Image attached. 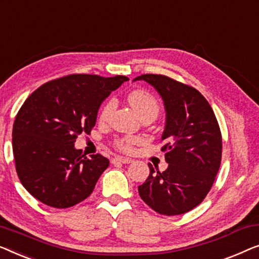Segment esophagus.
<instances>
[{
    "label": "esophagus",
    "mask_w": 259,
    "mask_h": 259,
    "mask_svg": "<svg viewBox=\"0 0 259 259\" xmlns=\"http://www.w3.org/2000/svg\"><path fill=\"white\" fill-rule=\"evenodd\" d=\"M133 162V159L131 158H128V157H119V156H117V157H114L111 159V163H114V164H116V163H123V164H129V163Z\"/></svg>",
    "instance_id": "1"
}]
</instances>
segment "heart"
<instances>
[{
	"label": "heart",
	"instance_id": "b5f03b06",
	"mask_svg": "<svg viewBox=\"0 0 259 259\" xmlns=\"http://www.w3.org/2000/svg\"><path fill=\"white\" fill-rule=\"evenodd\" d=\"M129 103L131 107L135 109V111L138 115H143L148 111H155L158 112L159 105L156 98L152 96L150 93L144 92V90H135V92L130 93L128 96ZM115 109V100L114 98H109L102 107L100 111V121L104 122L109 118L111 112ZM140 143V140L134 136H124L118 137L114 141V147L119 151L123 152H131L134 150L135 145Z\"/></svg>",
	"mask_w": 259,
	"mask_h": 259
}]
</instances>
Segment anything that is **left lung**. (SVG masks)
<instances>
[{
  "mask_svg": "<svg viewBox=\"0 0 259 259\" xmlns=\"http://www.w3.org/2000/svg\"><path fill=\"white\" fill-rule=\"evenodd\" d=\"M150 83L161 95L166 124L161 148L169 166L150 174L138 187L141 198L164 216L188 212L199 205L212 187L222 161V134L212 108L194 87L165 75L135 78Z\"/></svg>",
  "mask_w": 259,
  "mask_h": 259,
  "instance_id": "obj_1",
  "label": "left lung"
}]
</instances>
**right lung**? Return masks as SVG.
<instances>
[{
    "instance_id": "right-lung-1",
    "label": "right lung",
    "mask_w": 259,
    "mask_h": 259,
    "mask_svg": "<svg viewBox=\"0 0 259 259\" xmlns=\"http://www.w3.org/2000/svg\"><path fill=\"white\" fill-rule=\"evenodd\" d=\"M126 76L71 74L52 79L29 96L13 126V152L21 183L46 205L67 209L92 195L109 159L76 150L90 134L98 108Z\"/></svg>"
}]
</instances>
